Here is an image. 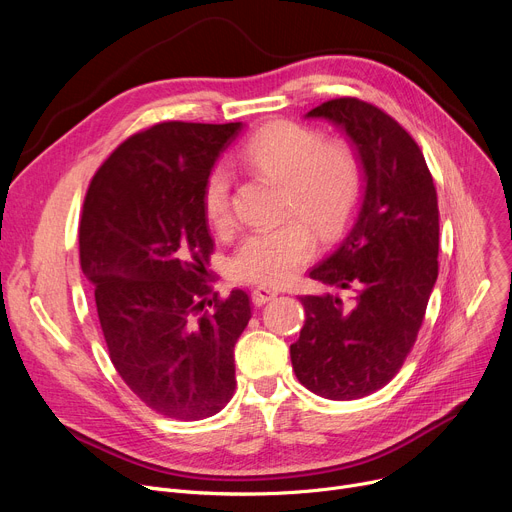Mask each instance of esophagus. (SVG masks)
Wrapping results in <instances>:
<instances>
[{
	"instance_id": "esophagus-1",
	"label": "esophagus",
	"mask_w": 512,
	"mask_h": 512,
	"mask_svg": "<svg viewBox=\"0 0 512 512\" xmlns=\"http://www.w3.org/2000/svg\"><path fill=\"white\" fill-rule=\"evenodd\" d=\"M278 288H274V286H267V284H259V286H255L253 288V303L255 305H265V303H270L274 297H278Z\"/></svg>"
}]
</instances>
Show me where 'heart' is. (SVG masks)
Listing matches in <instances>:
<instances>
[{"instance_id":"1","label":"heart","mask_w":512,"mask_h":512,"mask_svg":"<svg viewBox=\"0 0 512 512\" xmlns=\"http://www.w3.org/2000/svg\"><path fill=\"white\" fill-rule=\"evenodd\" d=\"M242 159L257 174L282 182L286 211L301 213L321 236L336 234L361 195V166L344 143H324L313 128L280 120L257 130L242 147ZM203 205L209 224L226 232L232 226L230 172L213 166L205 180ZM315 240L301 218L251 232L232 255L230 267L238 280L280 284L309 261Z\"/></svg>"}]
</instances>
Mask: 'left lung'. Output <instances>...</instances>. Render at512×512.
I'll return each instance as SVG.
<instances>
[{
    "label": "left lung",
    "instance_id": "left-lung-1",
    "mask_svg": "<svg viewBox=\"0 0 512 512\" xmlns=\"http://www.w3.org/2000/svg\"><path fill=\"white\" fill-rule=\"evenodd\" d=\"M305 118L342 130L359 159V211L338 247L309 272L357 297H301L307 319L290 361L313 394L355 400L386 386L417 340L438 278V195L411 134L375 105L340 97Z\"/></svg>",
    "mask_w": 512,
    "mask_h": 512
}]
</instances>
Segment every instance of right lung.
Instances as JSON below:
<instances>
[{
    "mask_svg": "<svg viewBox=\"0 0 512 512\" xmlns=\"http://www.w3.org/2000/svg\"><path fill=\"white\" fill-rule=\"evenodd\" d=\"M242 128L161 122L134 134L93 176L80 218V267L110 359L147 407L174 419L220 413L236 388L251 303L240 288L209 299L203 191Z\"/></svg>",
    "mask_w": 512,
    "mask_h": 512,
    "instance_id": "1",
    "label": "right lung"
}]
</instances>
